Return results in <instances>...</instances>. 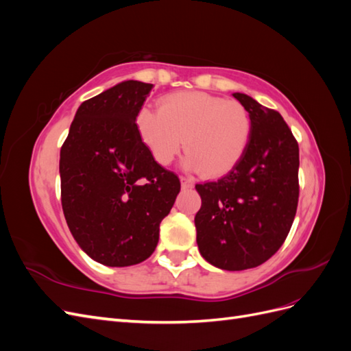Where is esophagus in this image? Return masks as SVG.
I'll list each match as a JSON object with an SVG mask.
<instances>
[{"label":"esophagus","instance_id":"1","mask_svg":"<svg viewBox=\"0 0 351 351\" xmlns=\"http://www.w3.org/2000/svg\"><path fill=\"white\" fill-rule=\"evenodd\" d=\"M182 187H183L184 190L193 189V187H195V182H193L192 178H189V177H182Z\"/></svg>","mask_w":351,"mask_h":351}]
</instances>
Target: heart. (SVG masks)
<instances>
[{
  "label": "heart",
  "instance_id": "obj_1",
  "mask_svg": "<svg viewBox=\"0 0 351 351\" xmlns=\"http://www.w3.org/2000/svg\"><path fill=\"white\" fill-rule=\"evenodd\" d=\"M136 123L158 164H171L184 143L186 168L200 169L206 177L226 174L240 161L252 129L244 105L204 92L167 95L159 111L143 108Z\"/></svg>",
  "mask_w": 351,
  "mask_h": 351
}]
</instances>
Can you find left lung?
Listing matches in <instances>:
<instances>
[{
  "label": "left lung",
  "instance_id": "8db88e82",
  "mask_svg": "<svg viewBox=\"0 0 351 351\" xmlns=\"http://www.w3.org/2000/svg\"><path fill=\"white\" fill-rule=\"evenodd\" d=\"M250 117L240 161L217 182L196 184L199 252L226 271L256 268L278 252L299 204V143L280 112L232 93Z\"/></svg>",
  "mask_w": 351,
  "mask_h": 351
}]
</instances>
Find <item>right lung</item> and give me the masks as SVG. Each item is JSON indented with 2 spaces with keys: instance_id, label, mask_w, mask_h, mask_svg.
<instances>
[{
  "instance_id": "add662e5",
  "label": "right lung",
  "mask_w": 351,
  "mask_h": 351,
  "mask_svg": "<svg viewBox=\"0 0 351 351\" xmlns=\"http://www.w3.org/2000/svg\"><path fill=\"white\" fill-rule=\"evenodd\" d=\"M151 83L127 80L84 101L60 152L61 205L74 240L107 267L154 253L180 178L143 143L136 117Z\"/></svg>"
}]
</instances>
